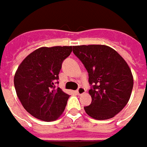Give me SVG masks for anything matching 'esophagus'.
Returning <instances> with one entry per match:
<instances>
[{"instance_id": "34e87169", "label": "esophagus", "mask_w": 147, "mask_h": 147, "mask_svg": "<svg viewBox=\"0 0 147 147\" xmlns=\"http://www.w3.org/2000/svg\"><path fill=\"white\" fill-rule=\"evenodd\" d=\"M76 93L79 94V95H81L85 93V89H84L83 87H79L78 89L76 90Z\"/></svg>"}]
</instances>
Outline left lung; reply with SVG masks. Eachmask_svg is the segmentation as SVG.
Returning a JSON list of instances; mask_svg holds the SVG:
<instances>
[{"instance_id":"8db88e82","label":"left lung","mask_w":147,"mask_h":147,"mask_svg":"<svg viewBox=\"0 0 147 147\" xmlns=\"http://www.w3.org/2000/svg\"><path fill=\"white\" fill-rule=\"evenodd\" d=\"M73 53L89 73L91 104L85 112L95 119L114 117L128 103L134 77L128 63L115 49L103 45L73 46Z\"/></svg>"}]
</instances>
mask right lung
<instances>
[{"label":"right lung","mask_w":147,"mask_h":147,"mask_svg":"<svg viewBox=\"0 0 147 147\" xmlns=\"http://www.w3.org/2000/svg\"><path fill=\"white\" fill-rule=\"evenodd\" d=\"M72 46L41 47L18 66L13 83L24 109L36 119L53 121L63 114L69 95L55 87L62 63Z\"/></svg>","instance_id":"1"}]
</instances>
